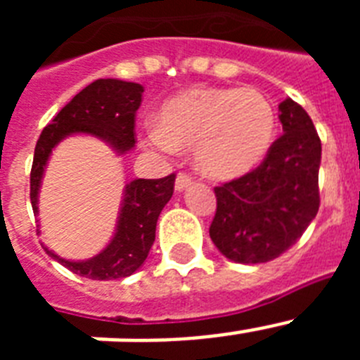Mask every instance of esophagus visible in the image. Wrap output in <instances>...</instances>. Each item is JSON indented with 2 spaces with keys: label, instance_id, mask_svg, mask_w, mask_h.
<instances>
[{
  "label": "esophagus",
  "instance_id": "1",
  "mask_svg": "<svg viewBox=\"0 0 360 360\" xmlns=\"http://www.w3.org/2000/svg\"><path fill=\"white\" fill-rule=\"evenodd\" d=\"M193 186V178L187 176V174L180 173L176 176V182H174V189L178 191V193H182V191H186L187 187Z\"/></svg>",
  "mask_w": 360,
  "mask_h": 360
}]
</instances>
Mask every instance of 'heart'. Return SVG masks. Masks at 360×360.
<instances>
[{"mask_svg": "<svg viewBox=\"0 0 360 360\" xmlns=\"http://www.w3.org/2000/svg\"><path fill=\"white\" fill-rule=\"evenodd\" d=\"M276 110L254 88L196 86L158 108L142 141L158 153L193 151L196 169L225 182L256 169L276 135Z\"/></svg>", "mask_w": 360, "mask_h": 360, "instance_id": "b5f03b06", "label": "heart"}]
</instances>
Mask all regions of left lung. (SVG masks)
Returning a JSON list of instances; mask_svg holds the SVG:
<instances>
[{
  "mask_svg": "<svg viewBox=\"0 0 360 360\" xmlns=\"http://www.w3.org/2000/svg\"><path fill=\"white\" fill-rule=\"evenodd\" d=\"M283 135L252 173L216 187L209 234L234 263H266L303 236L319 211L321 141L307 111L279 104Z\"/></svg>",
  "mask_w": 360,
  "mask_h": 360,
  "instance_id": "8db88e82",
  "label": "left lung"
}]
</instances>
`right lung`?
I'll return each mask as SVG.
<instances>
[{"label": "right lung", "mask_w": 360, "mask_h": 360, "mask_svg": "<svg viewBox=\"0 0 360 360\" xmlns=\"http://www.w3.org/2000/svg\"><path fill=\"white\" fill-rule=\"evenodd\" d=\"M144 88L139 82L97 79L79 91L41 133L30 173V202L39 216V191L52 151L72 135H90L103 141L115 155L135 148V113ZM174 174L158 180L135 178L126 184L115 232L98 254L88 259H66L43 245L44 252L75 274L97 281L128 278L144 265L155 241L157 221L173 196ZM41 234V227L37 225Z\"/></svg>", "instance_id": "add662e5"}]
</instances>
